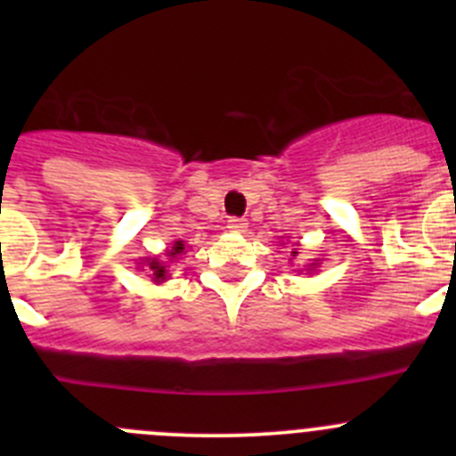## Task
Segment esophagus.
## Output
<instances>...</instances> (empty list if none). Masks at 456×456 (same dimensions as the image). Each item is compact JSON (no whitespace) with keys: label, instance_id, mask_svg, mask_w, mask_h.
Listing matches in <instances>:
<instances>
[{"label":"esophagus","instance_id":"34e87169","mask_svg":"<svg viewBox=\"0 0 456 456\" xmlns=\"http://www.w3.org/2000/svg\"><path fill=\"white\" fill-rule=\"evenodd\" d=\"M227 227L232 229V232H245V229H247V220L245 218H238V216H233V218L227 220Z\"/></svg>","mask_w":456,"mask_h":456}]
</instances>
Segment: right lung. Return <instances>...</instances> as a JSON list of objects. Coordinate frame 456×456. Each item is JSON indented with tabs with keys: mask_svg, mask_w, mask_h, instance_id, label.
Wrapping results in <instances>:
<instances>
[{
	"mask_svg": "<svg viewBox=\"0 0 456 456\" xmlns=\"http://www.w3.org/2000/svg\"><path fill=\"white\" fill-rule=\"evenodd\" d=\"M183 249H185V247H183V242H176V247H174L172 251H169V257H176L178 254H183ZM147 265H150V269L154 271V280L156 282H159V280H165V275H167V269H165V265L163 262H159V260H150L147 262Z\"/></svg>",
	"mask_w": 456,
	"mask_h": 456,
	"instance_id": "1",
	"label": "right lung"
}]
</instances>
